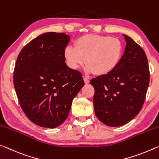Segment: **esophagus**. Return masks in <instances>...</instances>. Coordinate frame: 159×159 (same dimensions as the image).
<instances>
[{"label": "esophagus", "mask_w": 159, "mask_h": 159, "mask_svg": "<svg viewBox=\"0 0 159 159\" xmlns=\"http://www.w3.org/2000/svg\"><path fill=\"white\" fill-rule=\"evenodd\" d=\"M84 83H85V84H88V83L89 82V80L88 79V78L84 77Z\"/></svg>", "instance_id": "34e87169"}]
</instances>
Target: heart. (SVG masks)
Returning <instances> with one entry per match:
<instances>
[{"mask_svg": "<svg viewBox=\"0 0 159 159\" xmlns=\"http://www.w3.org/2000/svg\"><path fill=\"white\" fill-rule=\"evenodd\" d=\"M123 43L110 36L85 34L75 41V46L65 48L64 57L70 68L77 70L84 65L89 73L106 75L118 66L123 56Z\"/></svg>", "mask_w": 159, "mask_h": 159, "instance_id": "b5f03b06", "label": "heart"}]
</instances>
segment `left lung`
Wrapping results in <instances>:
<instances>
[{"label": "left lung", "mask_w": 159, "mask_h": 159, "mask_svg": "<svg viewBox=\"0 0 159 159\" xmlns=\"http://www.w3.org/2000/svg\"><path fill=\"white\" fill-rule=\"evenodd\" d=\"M124 54L111 73L93 78V108L98 119L110 127L129 123L139 113L149 83V69L144 51L129 36Z\"/></svg>", "instance_id": "8db88e82"}]
</instances>
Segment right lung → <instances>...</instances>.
Masks as SVG:
<instances>
[{
	"label": "right lung",
	"mask_w": 159,
	"mask_h": 159,
	"mask_svg": "<svg viewBox=\"0 0 159 159\" xmlns=\"http://www.w3.org/2000/svg\"><path fill=\"white\" fill-rule=\"evenodd\" d=\"M70 39L64 33L42 34L17 58L13 82L18 101L27 118L40 127L61 125L84 85L81 72L66 63L64 50Z\"/></svg>",
	"instance_id": "1"
}]
</instances>
